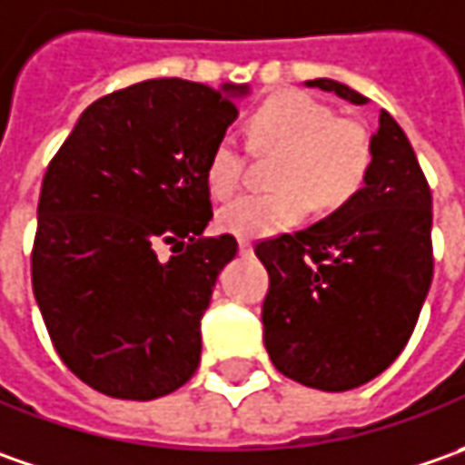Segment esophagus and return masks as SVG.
Returning <instances> with one entry per match:
<instances>
[{
  "label": "esophagus",
  "mask_w": 465,
  "mask_h": 465,
  "mask_svg": "<svg viewBox=\"0 0 465 465\" xmlns=\"http://www.w3.org/2000/svg\"><path fill=\"white\" fill-rule=\"evenodd\" d=\"M252 252H254V247H252V242H247V239H242V242H239V254H242V257H249Z\"/></svg>",
  "instance_id": "1"
}]
</instances>
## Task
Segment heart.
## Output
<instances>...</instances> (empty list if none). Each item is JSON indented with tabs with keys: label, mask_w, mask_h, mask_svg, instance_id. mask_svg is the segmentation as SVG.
I'll list each match as a JSON object with an SVG mask.
<instances>
[{
	"label": "heart",
	"mask_w": 465,
	"mask_h": 465,
	"mask_svg": "<svg viewBox=\"0 0 465 465\" xmlns=\"http://www.w3.org/2000/svg\"><path fill=\"white\" fill-rule=\"evenodd\" d=\"M254 152H281L270 193H247L216 213V229L236 239H262L296 226L319 208H340L361 193L373 164L371 136L358 121L337 118L327 103L285 89L267 97L247 123ZM205 187L223 201L242 184L244 152L232 136L218 138L205 159Z\"/></svg>",
	"instance_id": "obj_1"
}]
</instances>
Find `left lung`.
Masks as SVG:
<instances>
[{
  "instance_id": "left-lung-1",
  "label": "left lung",
  "mask_w": 465,
  "mask_h": 465,
  "mask_svg": "<svg viewBox=\"0 0 465 465\" xmlns=\"http://www.w3.org/2000/svg\"><path fill=\"white\" fill-rule=\"evenodd\" d=\"M306 84L368 103L334 79ZM371 146L373 164L355 198L254 247L270 275L267 355L282 376L319 391H350L383 373L409 342L432 282V193L386 110Z\"/></svg>"
}]
</instances>
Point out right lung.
<instances>
[{
    "mask_svg": "<svg viewBox=\"0 0 465 465\" xmlns=\"http://www.w3.org/2000/svg\"><path fill=\"white\" fill-rule=\"evenodd\" d=\"M247 84L149 79L104 94L45 169L33 293L79 381L113 399L177 391L201 362V319L232 233L213 218L205 159Z\"/></svg>",
    "mask_w": 465,
    "mask_h": 465,
    "instance_id": "right-lung-1",
    "label": "right lung"
}]
</instances>
